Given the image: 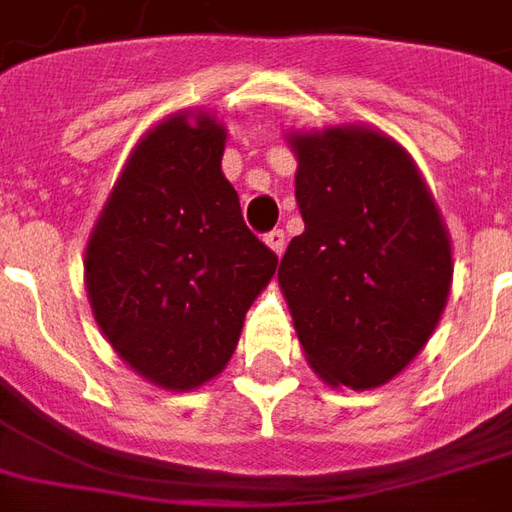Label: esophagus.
Returning <instances> with one entry per match:
<instances>
[{
  "instance_id": "34e87169",
  "label": "esophagus",
  "mask_w": 512,
  "mask_h": 512,
  "mask_svg": "<svg viewBox=\"0 0 512 512\" xmlns=\"http://www.w3.org/2000/svg\"><path fill=\"white\" fill-rule=\"evenodd\" d=\"M266 246L274 252V255L280 257L285 252V232L282 230H271L266 235Z\"/></svg>"
}]
</instances>
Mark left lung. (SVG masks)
Wrapping results in <instances>:
<instances>
[{"label":"left lung","mask_w":512,"mask_h":512,"mask_svg":"<svg viewBox=\"0 0 512 512\" xmlns=\"http://www.w3.org/2000/svg\"><path fill=\"white\" fill-rule=\"evenodd\" d=\"M305 232L280 263L307 366L371 391L427 346L452 291V238L405 146L366 124L291 130Z\"/></svg>","instance_id":"obj_1"}]
</instances>
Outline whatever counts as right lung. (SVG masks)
<instances>
[{
  "label": "right lung",
  "mask_w": 512,
  "mask_h": 512,
  "mask_svg": "<svg viewBox=\"0 0 512 512\" xmlns=\"http://www.w3.org/2000/svg\"><path fill=\"white\" fill-rule=\"evenodd\" d=\"M227 127L180 110L132 146L85 244L96 327L163 391H196L230 363L277 255L260 244L221 171Z\"/></svg>",
  "instance_id": "add662e5"
}]
</instances>
